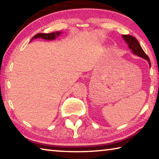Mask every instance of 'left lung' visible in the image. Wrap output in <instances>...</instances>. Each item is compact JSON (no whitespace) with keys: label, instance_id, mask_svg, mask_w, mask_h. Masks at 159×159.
I'll use <instances>...</instances> for the list:
<instances>
[{"label":"left lung","instance_id":"8db88e82","mask_svg":"<svg viewBox=\"0 0 159 159\" xmlns=\"http://www.w3.org/2000/svg\"><path fill=\"white\" fill-rule=\"evenodd\" d=\"M123 38L125 41V42L127 43L129 48L132 50V52H133L134 55H137L142 58L146 59V60L149 61V65H151L149 57H148L147 54L144 52V51L142 48L140 44L139 43V42L138 40L136 39V38H134L133 36H130V35H123Z\"/></svg>","mask_w":159,"mask_h":159}]
</instances>
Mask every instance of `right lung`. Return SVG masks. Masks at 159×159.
<instances>
[{
  "instance_id": "add662e5",
  "label": "right lung",
  "mask_w": 159,
  "mask_h": 159,
  "mask_svg": "<svg viewBox=\"0 0 159 159\" xmlns=\"http://www.w3.org/2000/svg\"><path fill=\"white\" fill-rule=\"evenodd\" d=\"M61 34V32L57 31V32H52V33L50 34H42V33H39L35 35L33 37V39H37V38H41V39H46V40H54L55 39L56 36H59Z\"/></svg>"
}]
</instances>
